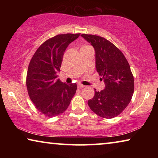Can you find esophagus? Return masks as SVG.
<instances>
[{
	"label": "esophagus",
	"instance_id": "obj_1",
	"mask_svg": "<svg viewBox=\"0 0 158 158\" xmlns=\"http://www.w3.org/2000/svg\"><path fill=\"white\" fill-rule=\"evenodd\" d=\"M77 87L79 88V89H83V88L85 87L84 85H82V84H78V85H77Z\"/></svg>",
	"mask_w": 158,
	"mask_h": 158
}]
</instances>
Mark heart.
Wrapping results in <instances>:
<instances>
[{
	"mask_svg": "<svg viewBox=\"0 0 158 158\" xmlns=\"http://www.w3.org/2000/svg\"><path fill=\"white\" fill-rule=\"evenodd\" d=\"M90 47V46H88V45H85V46H83L81 49H84V48H86V47Z\"/></svg>",
	"mask_w": 158,
	"mask_h": 158,
	"instance_id": "1",
	"label": "heart"
}]
</instances>
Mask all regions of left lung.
<instances>
[{
    "label": "left lung",
    "mask_w": 158,
    "mask_h": 158,
    "mask_svg": "<svg viewBox=\"0 0 158 158\" xmlns=\"http://www.w3.org/2000/svg\"><path fill=\"white\" fill-rule=\"evenodd\" d=\"M95 51L96 69L105 83V89L96 91L88 101L90 109L104 118L122 113L132 98L135 83L127 60L118 48L102 37L82 34Z\"/></svg>",
    "instance_id": "8db88e82"
}]
</instances>
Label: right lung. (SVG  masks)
<instances>
[{
	"instance_id": "obj_1",
	"label": "right lung",
	"mask_w": 158,
	"mask_h": 158,
	"mask_svg": "<svg viewBox=\"0 0 158 158\" xmlns=\"http://www.w3.org/2000/svg\"><path fill=\"white\" fill-rule=\"evenodd\" d=\"M80 35L60 34L42 43L29 63L26 87L36 109L47 117L63 113L70 103L77 89L76 84H66L57 79L65 49Z\"/></svg>"
}]
</instances>
